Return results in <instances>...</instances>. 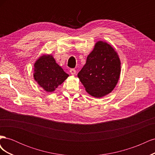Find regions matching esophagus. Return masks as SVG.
<instances>
[{
	"instance_id": "obj_1",
	"label": "esophagus",
	"mask_w": 155,
	"mask_h": 155,
	"mask_svg": "<svg viewBox=\"0 0 155 155\" xmlns=\"http://www.w3.org/2000/svg\"><path fill=\"white\" fill-rule=\"evenodd\" d=\"M70 74H72V75H75L76 74V70H75L74 68H72V69L70 70Z\"/></svg>"
}]
</instances>
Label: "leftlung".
Segmentation results:
<instances>
[{"label": "left lung", "mask_w": 155, "mask_h": 155, "mask_svg": "<svg viewBox=\"0 0 155 155\" xmlns=\"http://www.w3.org/2000/svg\"><path fill=\"white\" fill-rule=\"evenodd\" d=\"M120 72L118 54L110 45L100 41L87 56L86 63L78 77L89 94L101 97L113 91Z\"/></svg>", "instance_id": "8db88e82"}]
</instances>
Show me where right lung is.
I'll return each mask as SVG.
<instances>
[{"label":"right lung","instance_id":"obj_1","mask_svg":"<svg viewBox=\"0 0 155 155\" xmlns=\"http://www.w3.org/2000/svg\"><path fill=\"white\" fill-rule=\"evenodd\" d=\"M68 76L51 55H42L34 64V79L46 92L54 91Z\"/></svg>","mask_w":155,"mask_h":155}]
</instances>
